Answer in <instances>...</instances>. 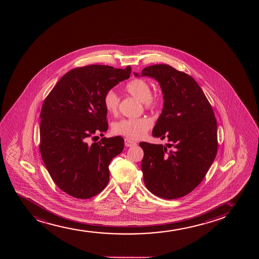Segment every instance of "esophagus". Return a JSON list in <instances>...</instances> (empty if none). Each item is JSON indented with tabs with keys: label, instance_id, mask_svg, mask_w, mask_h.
I'll return each mask as SVG.
<instances>
[{
	"label": "esophagus",
	"instance_id": "esophagus-1",
	"mask_svg": "<svg viewBox=\"0 0 259 259\" xmlns=\"http://www.w3.org/2000/svg\"><path fill=\"white\" fill-rule=\"evenodd\" d=\"M124 143L126 147H133V146L137 145V143H135L133 141H131V139H128V138H125Z\"/></svg>",
	"mask_w": 259,
	"mask_h": 259
}]
</instances>
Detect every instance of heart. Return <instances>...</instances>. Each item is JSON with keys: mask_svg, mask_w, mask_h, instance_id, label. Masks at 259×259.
<instances>
[{"mask_svg": "<svg viewBox=\"0 0 259 259\" xmlns=\"http://www.w3.org/2000/svg\"><path fill=\"white\" fill-rule=\"evenodd\" d=\"M126 91L137 100L143 102L146 107H154L157 104V99L151 97V90L145 80L137 78L131 81L126 85ZM104 107L110 114H116L118 110L119 98L113 91H109L104 98ZM152 126L149 118L122 119L114 125L113 131L116 134L138 140L145 136Z\"/></svg>", "mask_w": 259, "mask_h": 259, "instance_id": "1", "label": "heart"}]
</instances>
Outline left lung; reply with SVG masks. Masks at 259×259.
Segmentation results:
<instances>
[{
  "mask_svg": "<svg viewBox=\"0 0 259 259\" xmlns=\"http://www.w3.org/2000/svg\"><path fill=\"white\" fill-rule=\"evenodd\" d=\"M136 77L154 78L164 103L152 131L165 146L140 143L146 188L166 199L185 196L202 182L217 155V122L207 98L189 75L168 65H154Z\"/></svg>",
  "mask_w": 259,
  "mask_h": 259,
  "instance_id": "obj_1",
  "label": "left lung"
}]
</instances>
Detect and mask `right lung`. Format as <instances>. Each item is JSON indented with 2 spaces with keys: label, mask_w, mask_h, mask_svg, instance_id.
<instances>
[{
  "label": "right lung",
  "mask_w": 259,
  "mask_h": 259,
  "mask_svg": "<svg viewBox=\"0 0 259 259\" xmlns=\"http://www.w3.org/2000/svg\"><path fill=\"white\" fill-rule=\"evenodd\" d=\"M131 67L92 65L68 71L42 105V160L57 186L71 196L89 199L104 190L110 179L109 165L124 147L122 137L88 138L108 130L104 98L128 79Z\"/></svg>",
  "instance_id": "obj_1"
}]
</instances>
